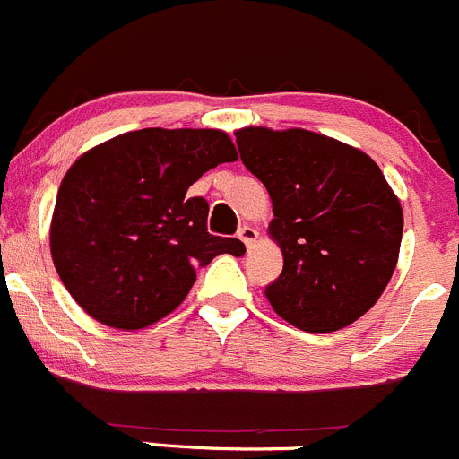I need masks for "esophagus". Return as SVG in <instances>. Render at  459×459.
Segmentation results:
<instances>
[{"label": "esophagus", "mask_w": 459, "mask_h": 459, "mask_svg": "<svg viewBox=\"0 0 459 459\" xmlns=\"http://www.w3.org/2000/svg\"><path fill=\"white\" fill-rule=\"evenodd\" d=\"M238 238H241V241L246 243V247H247V250H250V247L255 246V243H256V238H259V232H256L255 227H250V225H243L241 230H238Z\"/></svg>", "instance_id": "obj_1"}]
</instances>
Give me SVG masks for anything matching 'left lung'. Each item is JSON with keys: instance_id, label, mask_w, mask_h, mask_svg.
I'll use <instances>...</instances> for the list:
<instances>
[{"instance_id": "1", "label": "left lung", "mask_w": 459, "mask_h": 459, "mask_svg": "<svg viewBox=\"0 0 459 459\" xmlns=\"http://www.w3.org/2000/svg\"><path fill=\"white\" fill-rule=\"evenodd\" d=\"M241 160L268 189V234L283 270L265 299L288 325L331 333L369 311L399 261L403 212L377 161L302 128L237 130Z\"/></svg>"}]
</instances>
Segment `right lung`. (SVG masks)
I'll use <instances>...</instances> for the list:
<instances>
[{
    "mask_svg": "<svg viewBox=\"0 0 459 459\" xmlns=\"http://www.w3.org/2000/svg\"><path fill=\"white\" fill-rule=\"evenodd\" d=\"M237 157L213 128L133 130L82 152L60 182L49 230L51 259L78 307L112 329H143L185 302L198 265L241 256L238 238L207 232V200L186 195Z\"/></svg>",
    "mask_w": 459,
    "mask_h": 459,
    "instance_id": "right-lung-1",
    "label": "right lung"
}]
</instances>
